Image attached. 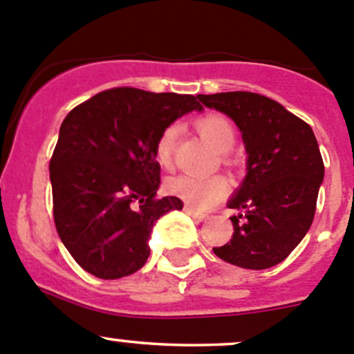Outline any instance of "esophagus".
<instances>
[{
	"label": "esophagus",
	"instance_id": "1",
	"mask_svg": "<svg viewBox=\"0 0 354 354\" xmlns=\"http://www.w3.org/2000/svg\"><path fill=\"white\" fill-rule=\"evenodd\" d=\"M185 212L187 214H190L192 217H194V219H197V221H203V219H207V214L205 212H200V210H197V209H194V207H185Z\"/></svg>",
	"mask_w": 354,
	"mask_h": 354
}]
</instances>
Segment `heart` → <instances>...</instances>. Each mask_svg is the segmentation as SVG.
<instances>
[{
	"label": "heart",
	"instance_id": "1",
	"mask_svg": "<svg viewBox=\"0 0 354 354\" xmlns=\"http://www.w3.org/2000/svg\"><path fill=\"white\" fill-rule=\"evenodd\" d=\"M195 127L203 138L219 152H227L234 144V128L231 121L223 114H205L195 120ZM180 128L171 123L160 131L156 142V157L162 167L173 166L174 151ZM171 194L178 195L190 205L207 209L219 202L227 194V181L223 176H195V174H180L169 181Z\"/></svg>",
	"mask_w": 354,
	"mask_h": 354
}]
</instances>
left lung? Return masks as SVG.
<instances>
[{
  "instance_id": "8db88e82",
  "label": "left lung",
  "mask_w": 354,
  "mask_h": 354,
  "mask_svg": "<svg viewBox=\"0 0 354 354\" xmlns=\"http://www.w3.org/2000/svg\"><path fill=\"white\" fill-rule=\"evenodd\" d=\"M197 97L238 124L248 154L243 185L227 202L240 210L230 217L233 238L214 253L243 269L277 266L303 240L315 216L324 160L313 130L283 104L255 92Z\"/></svg>"
}]
</instances>
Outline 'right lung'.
I'll use <instances>...</instances> for the list:
<instances>
[{"instance_id":"add662e5","label":"right lung","mask_w":354,"mask_h":354,"mask_svg":"<svg viewBox=\"0 0 354 354\" xmlns=\"http://www.w3.org/2000/svg\"><path fill=\"white\" fill-rule=\"evenodd\" d=\"M194 109L195 95L116 87L68 113L49 162L56 231L75 262L99 279L144 267L160 216L181 210L178 197H157L160 131Z\"/></svg>"}]
</instances>
